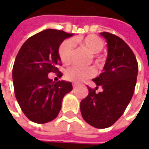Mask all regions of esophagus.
Segmentation results:
<instances>
[{
	"mask_svg": "<svg viewBox=\"0 0 149 149\" xmlns=\"http://www.w3.org/2000/svg\"><path fill=\"white\" fill-rule=\"evenodd\" d=\"M78 86L77 84H73V88H76Z\"/></svg>",
	"mask_w": 149,
	"mask_h": 149,
	"instance_id": "34e87169",
	"label": "esophagus"
}]
</instances>
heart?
<instances>
[{"instance_id": "heart-1", "label": "heart", "mask_w": 149, "mask_h": 149, "mask_svg": "<svg viewBox=\"0 0 149 149\" xmlns=\"http://www.w3.org/2000/svg\"><path fill=\"white\" fill-rule=\"evenodd\" d=\"M79 43L85 47L92 54H98L103 49L104 46V41L100 37L90 35L82 40H79ZM74 49V41L72 40H65L60 44L59 48V55L61 61L64 64H68L71 59L72 53ZM95 70L92 67L79 68L72 66L68 68L65 73V77L67 80L74 83H79L84 80L95 76Z\"/></svg>"}]
</instances>
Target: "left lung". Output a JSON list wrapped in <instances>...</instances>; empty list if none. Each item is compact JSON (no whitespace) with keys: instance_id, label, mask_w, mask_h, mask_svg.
Wrapping results in <instances>:
<instances>
[{"instance_id":"8db88e82","label":"left lung","mask_w":149,"mask_h":149,"mask_svg":"<svg viewBox=\"0 0 149 149\" xmlns=\"http://www.w3.org/2000/svg\"><path fill=\"white\" fill-rule=\"evenodd\" d=\"M100 35L107 41V60L99 77L93 79L97 94L89 89V95L80 102V112L86 123L96 129L112 126L122 116L133 97L138 76V63L134 52L121 38L108 32Z\"/></svg>"}]
</instances>
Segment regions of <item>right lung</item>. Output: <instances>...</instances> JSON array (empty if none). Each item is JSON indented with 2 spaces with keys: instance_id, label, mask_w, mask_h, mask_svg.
I'll return each instance as SVG.
<instances>
[{
  "instance_id": "right-lung-1",
  "label": "right lung",
  "mask_w": 149,
  "mask_h": 149,
  "mask_svg": "<svg viewBox=\"0 0 149 149\" xmlns=\"http://www.w3.org/2000/svg\"><path fill=\"white\" fill-rule=\"evenodd\" d=\"M72 36L58 30H45L29 38L16 55L12 70L15 95L22 112L34 123L54 119L63 98L73 89L69 81L54 83L48 77L50 72H59L60 44ZM58 75L61 77L60 72Z\"/></svg>"
}]
</instances>
